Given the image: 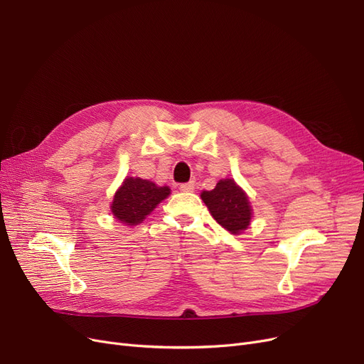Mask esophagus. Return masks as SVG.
I'll list each match as a JSON object with an SVG mask.
<instances>
[{
	"mask_svg": "<svg viewBox=\"0 0 364 364\" xmlns=\"http://www.w3.org/2000/svg\"><path fill=\"white\" fill-rule=\"evenodd\" d=\"M180 191H181V192H193V191H195V183H193V181L183 183V184L180 186Z\"/></svg>",
	"mask_w": 364,
	"mask_h": 364,
	"instance_id": "obj_1",
	"label": "esophagus"
}]
</instances>
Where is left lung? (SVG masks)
I'll use <instances>...</instances> for the list:
<instances>
[{
    "mask_svg": "<svg viewBox=\"0 0 364 364\" xmlns=\"http://www.w3.org/2000/svg\"><path fill=\"white\" fill-rule=\"evenodd\" d=\"M200 198L217 223L230 233H240L248 228L251 220L250 202L233 180H220L213 191L202 192Z\"/></svg>",
    "mask_w": 364,
    "mask_h": 364,
    "instance_id": "left-lung-1",
    "label": "left lung"
}]
</instances>
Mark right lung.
Listing matches in <instances>:
<instances>
[{
    "label": "right lung",
    "mask_w": 364,
    "mask_h": 364,
    "mask_svg": "<svg viewBox=\"0 0 364 364\" xmlns=\"http://www.w3.org/2000/svg\"><path fill=\"white\" fill-rule=\"evenodd\" d=\"M169 187H159L154 183L143 178H126L122 187L116 192L112 211L120 223L138 225L149 215L157 203H161L168 195Z\"/></svg>",
    "instance_id": "add662e5"
}]
</instances>
